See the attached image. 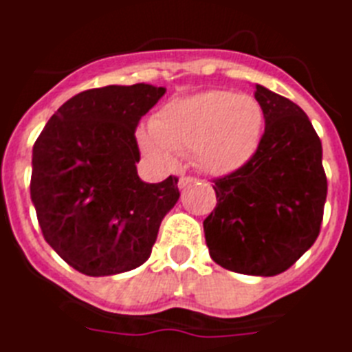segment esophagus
Segmentation results:
<instances>
[{
  "label": "esophagus",
  "mask_w": 352,
  "mask_h": 352,
  "mask_svg": "<svg viewBox=\"0 0 352 352\" xmlns=\"http://www.w3.org/2000/svg\"><path fill=\"white\" fill-rule=\"evenodd\" d=\"M195 182L196 178H192V176H182V178H179V189H185L187 185L195 184Z\"/></svg>",
  "instance_id": "esophagus-1"
}]
</instances>
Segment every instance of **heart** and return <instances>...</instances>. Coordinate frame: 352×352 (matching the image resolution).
Returning a JSON list of instances; mask_svg holds the SVG:
<instances>
[{
	"label": "heart",
	"instance_id": "b5f03b06",
	"mask_svg": "<svg viewBox=\"0 0 352 352\" xmlns=\"http://www.w3.org/2000/svg\"><path fill=\"white\" fill-rule=\"evenodd\" d=\"M264 135V110L252 95L209 89L163 106L138 133L141 148L163 163L192 154L201 170L230 174L244 167Z\"/></svg>",
	"mask_w": 352,
	"mask_h": 352
}]
</instances>
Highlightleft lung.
<instances>
[{
	"label": "left lung",
	"instance_id": "obj_1",
	"mask_svg": "<svg viewBox=\"0 0 352 352\" xmlns=\"http://www.w3.org/2000/svg\"><path fill=\"white\" fill-rule=\"evenodd\" d=\"M264 135L255 156L213 179L217 207L204 220L209 255L244 275L285 272L316 242L327 198L321 141L296 102L255 86Z\"/></svg>",
	"mask_w": 352,
	"mask_h": 352
}]
</instances>
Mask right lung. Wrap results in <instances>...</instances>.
Returning <instances> with one entry per match:
<instances>
[{"mask_svg":"<svg viewBox=\"0 0 352 352\" xmlns=\"http://www.w3.org/2000/svg\"><path fill=\"white\" fill-rule=\"evenodd\" d=\"M165 95L151 84L86 89L60 106L32 146L31 200L43 239L84 275L141 266L165 214L179 198L178 178L138 176L141 117Z\"/></svg>","mask_w":352,"mask_h":352,"instance_id":"add662e5","label":"right lung"}]
</instances>
